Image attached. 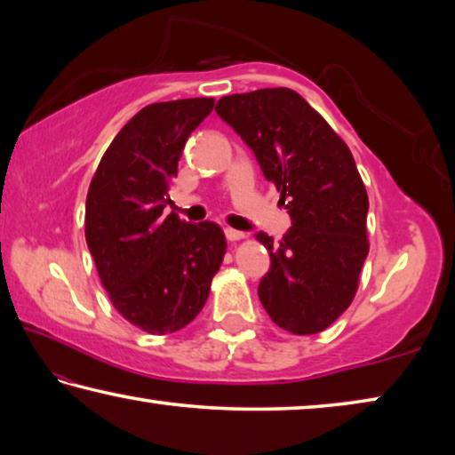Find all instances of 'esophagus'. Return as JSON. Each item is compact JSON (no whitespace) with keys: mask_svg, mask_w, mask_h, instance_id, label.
Wrapping results in <instances>:
<instances>
[{"mask_svg":"<svg viewBox=\"0 0 455 455\" xmlns=\"http://www.w3.org/2000/svg\"><path fill=\"white\" fill-rule=\"evenodd\" d=\"M225 236L228 238V241H241V238H244V233H243V230H236V228L227 227L225 228Z\"/></svg>","mask_w":455,"mask_h":455,"instance_id":"1","label":"esophagus"}]
</instances>
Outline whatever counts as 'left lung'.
<instances>
[{
    "label": "left lung",
    "instance_id": "8db88e82",
    "mask_svg": "<svg viewBox=\"0 0 455 455\" xmlns=\"http://www.w3.org/2000/svg\"><path fill=\"white\" fill-rule=\"evenodd\" d=\"M214 110L255 154L292 222L276 244L257 233L271 255L260 303L289 333H319L351 305L369 252V200L353 154L289 88L225 96Z\"/></svg>",
    "mask_w": 455,
    "mask_h": 455
}]
</instances>
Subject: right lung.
<instances>
[{
  "label": "right lung",
  "instance_id": "right-lung-1",
  "mask_svg": "<svg viewBox=\"0 0 455 455\" xmlns=\"http://www.w3.org/2000/svg\"><path fill=\"white\" fill-rule=\"evenodd\" d=\"M212 98L142 108L108 146L86 198V243L122 317L146 333H174L203 311L227 251L217 222L164 214L184 144Z\"/></svg>",
  "mask_w": 455,
  "mask_h": 455
}]
</instances>
